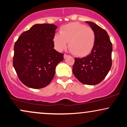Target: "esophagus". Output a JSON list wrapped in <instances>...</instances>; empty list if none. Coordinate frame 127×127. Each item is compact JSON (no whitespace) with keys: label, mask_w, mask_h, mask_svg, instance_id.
<instances>
[{"label":"esophagus","mask_w":127,"mask_h":127,"mask_svg":"<svg viewBox=\"0 0 127 127\" xmlns=\"http://www.w3.org/2000/svg\"><path fill=\"white\" fill-rule=\"evenodd\" d=\"M68 56V55H67V54H64V59H66V58Z\"/></svg>","instance_id":"obj_1"}]
</instances>
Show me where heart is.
I'll use <instances>...</instances> for the list:
<instances>
[{"mask_svg": "<svg viewBox=\"0 0 127 127\" xmlns=\"http://www.w3.org/2000/svg\"><path fill=\"white\" fill-rule=\"evenodd\" d=\"M69 42L70 51L78 57H85L91 53L95 42V32L91 27L78 22L63 26L60 33L55 34L53 43L55 49L62 51Z\"/></svg>", "mask_w": 127, "mask_h": 127, "instance_id": "1", "label": "heart"}]
</instances>
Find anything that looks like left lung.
Instances as JSON below:
<instances>
[{
  "label": "left lung",
  "mask_w": 127,
  "mask_h": 127,
  "mask_svg": "<svg viewBox=\"0 0 127 127\" xmlns=\"http://www.w3.org/2000/svg\"><path fill=\"white\" fill-rule=\"evenodd\" d=\"M86 23L95 32V45L87 57L75 58L72 70L79 82L95 85L105 78L111 68L112 44L105 30L93 22Z\"/></svg>",
  "instance_id": "obj_1"
}]
</instances>
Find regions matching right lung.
Masks as SVG:
<instances>
[{"mask_svg": "<svg viewBox=\"0 0 127 127\" xmlns=\"http://www.w3.org/2000/svg\"><path fill=\"white\" fill-rule=\"evenodd\" d=\"M57 28L52 24H34L15 43L13 65L21 82L29 88L49 85L57 65L63 60V54L54 49Z\"/></svg>", "mask_w": 127, "mask_h": 127, "instance_id": "right-lung-1", "label": "right lung"}]
</instances>
